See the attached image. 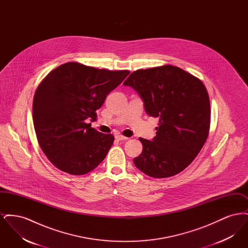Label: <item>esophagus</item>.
Wrapping results in <instances>:
<instances>
[{
  "instance_id": "obj_1",
  "label": "esophagus",
  "mask_w": 248,
  "mask_h": 248,
  "mask_svg": "<svg viewBox=\"0 0 248 248\" xmlns=\"http://www.w3.org/2000/svg\"><path fill=\"white\" fill-rule=\"evenodd\" d=\"M115 139L119 140V141H121V140H128V138H126V137H124V136H122V135H116L115 136Z\"/></svg>"
}]
</instances>
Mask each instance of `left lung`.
Wrapping results in <instances>:
<instances>
[{"label":"left lung","mask_w":248,"mask_h":248,"mask_svg":"<svg viewBox=\"0 0 248 248\" xmlns=\"http://www.w3.org/2000/svg\"><path fill=\"white\" fill-rule=\"evenodd\" d=\"M124 85L141 97L149 116L159 118L153 140L140 138L134 164L155 178L175 176L200 153L210 127V101L203 83L171 65L134 71Z\"/></svg>","instance_id":"left-lung-1"}]
</instances>
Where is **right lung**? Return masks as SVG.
Wrapping results in <instances>:
<instances>
[{
  "label": "right lung",
  "mask_w": 248,
  "mask_h": 248,
  "mask_svg": "<svg viewBox=\"0 0 248 248\" xmlns=\"http://www.w3.org/2000/svg\"><path fill=\"white\" fill-rule=\"evenodd\" d=\"M129 74L76 62L60 65L39 84L32 104L37 140L48 160L71 175H84L99 165L114 137L91 127L95 110Z\"/></svg>",
  "instance_id": "1"
}]
</instances>
